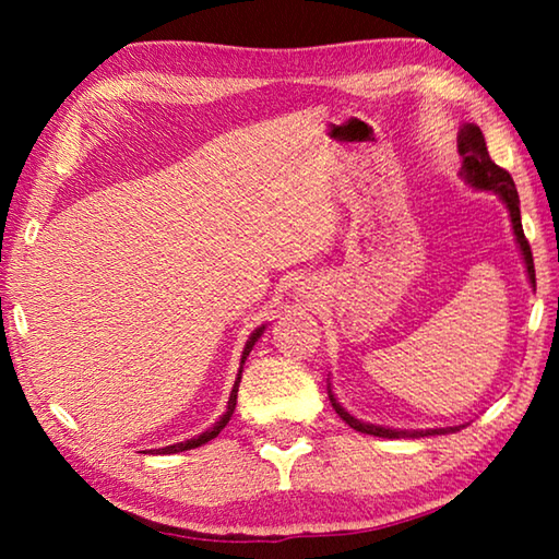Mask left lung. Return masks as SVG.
Listing matches in <instances>:
<instances>
[{
  "mask_svg": "<svg viewBox=\"0 0 559 559\" xmlns=\"http://www.w3.org/2000/svg\"><path fill=\"white\" fill-rule=\"evenodd\" d=\"M459 155L463 157L461 165V175L471 187L480 189V192H496L500 200H503L506 210L510 214V224H513V234L515 241L520 246V253H523L525 269H527V278L535 286V266H533V251H530V243L523 234V222H520V197L513 177H510L503 167H498L493 159L488 155L486 147V138L480 132L478 126H463L459 132ZM330 402H333V409L337 412L340 419H343L347 427H353L355 431L362 433H372V437H382V439H416V437H433V433H449L456 431L459 427H449V429H427V431H402V429H386V427H377V424H367L355 419L353 414L345 412L340 402L335 400V394L330 392Z\"/></svg>",
  "mask_w": 559,
  "mask_h": 559,
  "instance_id": "obj_1",
  "label": "left lung"
}]
</instances>
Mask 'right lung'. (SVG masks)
<instances>
[{
  "label": "right lung",
  "instance_id": "1",
  "mask_svg": "<svg viewBox=\"0 0 559 559\" xmlns=\"http://www.w3.org/2000/svg\"><path fill=\"white\" fill-rule=\"evenodd\" d=\"M263 330H266V325H261V328L253 330L251 337L246 340V345H243V353H241V367H239V374H236L234 390H231V394H229V404H226V412L219 416V421H216L214 427H210V429H206V431H202L200 437H194V439H187V441H179V443H173V447H165V449H157L155 453H179V451H187V449H197V447H202V443H206V441H212V439L219 437V431L226 427V424H229L231 414H234V409H236V392H239L241 370H243V362H246V357H249V353H251V349H253V345H257V340L263 335Z\"/></svg>",
  "mask_w": 559,
  "mask_h": 559
}]
</instances>
